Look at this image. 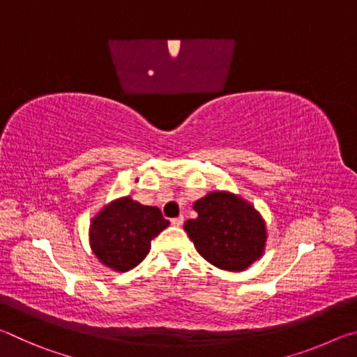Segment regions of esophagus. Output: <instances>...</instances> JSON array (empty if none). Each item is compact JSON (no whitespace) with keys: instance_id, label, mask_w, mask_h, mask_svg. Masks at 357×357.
Instances as JSON below:
<instances>
[{"instance_id":"34e87169","label":"esophagus","mask_w":357,"mask_h":357,"mask_svg":"<svg viewBox=\"0 0 357 357\" xmlns=\"http://www.w3.org/2000/svg\"><path fill=\"white\" fill-rule=\"evenodd\" d=\"M170 222H172L173 227H181V225H183V223H184V217H183V215L174 217V219H172Z\"/></svg>"}]
</instances>
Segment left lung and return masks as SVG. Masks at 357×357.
Returning a JSON list of instances; mask_svg holds the SVG:
<instances>
[{
    "mask_svg": "<svg viewBox=\"0 0 357 357\" xmlns=\"http://www.w3.org/2000/svg\"><path fill=\"white\" fill-rule=\"evenodd\" d=\"M197 219L184 229L200 255L225 271H243L263 253L266 228L249 203L225 192L208 193L195 202Z\"/></svg>",
    "mask_w": 357,
    "mask_h": 357,
    "instance_id": "1",
    "label": "left lung"
}]
</instances>
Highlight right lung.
<instances>
[{
	"label": "right lung",
	"mask_w": 357,
	"mask_h": 357,
	"mask_svg": "<svg viewBox=\"0 0 357 357\" xmlns=\"http://www.w3.org/2000/svg\"><path fill=\"white\" fill-rule=\"evenodd\" d=\"M159 208L144 206L130 197L107 206L91 225L94 255L114 271L126 273L148 255L151 241L168 227Z\"/></svg>",
	"instance_id": "obj_1"
}]
</instances>
